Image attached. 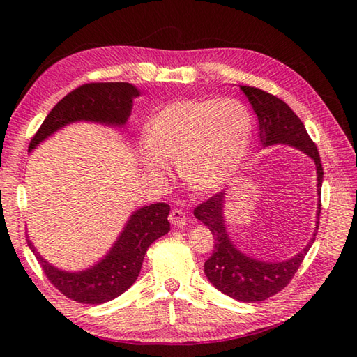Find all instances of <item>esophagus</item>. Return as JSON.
Wrapping results in <instances>:
<instances>
[{
	"instance_id": "1",
	"label": "esophagus",
	"mask_w": 357,
	"mask_h": 357,
	"mask_svg": "<svg viewBox=\"0 0 357 357\" xmlns=\"http://www.w3.org/2000/svg\"><path fill=\"white\" fill-rule=\"evenodd\" d=\"M169 221L172 222V225H174V227H178V229H181V227L185 225L187 218H185V213H184L183 210L173 208V210L170 211V215H169Z\"/></svg>"
}]
</instances>
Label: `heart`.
I'll list each match as a JSON object with an SVG mask.
<instances>
[{"mask_svg": "<svg viewBox=\"0 0 357 357\" xmlns=\"http://www.w3.org/2000/svg\"><path fill=\"white\" fill-rule=\"evenodd\" d=\"M252 133V115L238 100H176L147 121L139 159L153 176H165L169 164L178 162L188 188L215 193L236 178Z\"/></svg>", "mask_w": 357, "mask_h": 357, "instance_id": "1", "label": "heart"}]
</instances>
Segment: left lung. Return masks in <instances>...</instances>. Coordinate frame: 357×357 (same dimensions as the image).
<instances>
[{
    "label": "left lung",
    "instance_id": "left-lung-1",
    "mask_svg": "<svg viewBox=\"0 0 357 357\" xmlns=\"http://www.w3.org/2000/svg\"><path fill=\"white\" fill-rule=\"evenodd\" d=\"M239 87L248 98V102L252 104L253 112L256 113L257 123H259L257 124L259 141L264 147L284 144V146L301 150L302 153L313 159L317 174V196L321 198L324 169L319 151L308 136L302 121L282 100L273 96L271 93L256 87ZM224 204L225 193L219 192L211 196L208 201L199 204L193 211L196 219H199L204 225L208 227L215 239L213 255L204 264L206 276L219 291L236 301L259 302L268 299L270 296L279 293L290 284L310 247L313 245L317 229H319L321 201H317L313 238L310 239L304 250H301L298 255L282 262H265L242 253L227 233Z\"/></svg>",
    "mask_w": 357,
    "mask_h": 357
}]
</instances>
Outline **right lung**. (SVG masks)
Wrapping results in <instances>:
<instances>
[{
    "label": "right lung",
    "instance_id": "right-lung-1",
    "mask_svg": "<svg viewBox=\"0 0 357 357\" xmlns=\"http://www.w3.org/2000/svg\"><path fill=\"white\" fill-rule=\"evenodd\" d=\"M139 95V90L128 82H90L75 89L45 116L30 141L29 151L59 128L78 121L113 127L126 126L133 100ZM169 213L170 206L165 202L135 210L109 253L92 267L81 271L56 268L36 252L30 239H27V245L41 264L45 276L64 296L81 304H104L135 284L147 248L170 231V222L167 221Z\"/></svg>",
    "mask_w": 357,
    "mask_h": 357
}]
</instances>
